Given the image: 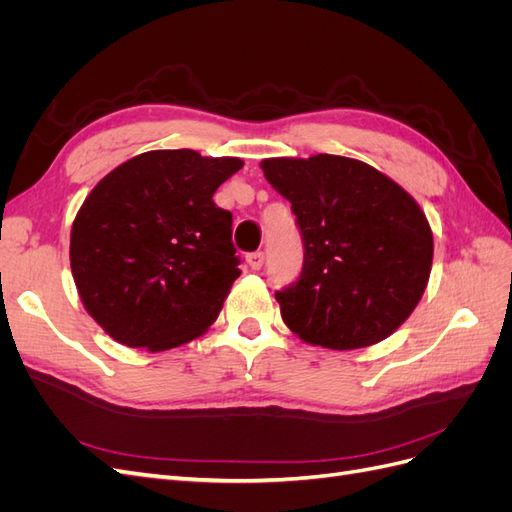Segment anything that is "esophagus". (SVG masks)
<instances>
[{
  "label": "esophagus",
  "instance_id": "34e87169",
  "mask_svg": "<svg viewBox=\"0 0 512 512\" xmlns=\"http://www.w3.org/2000/svg\"><path fill=\"white\" fill-rule=\"evenodd\" d=\"M245 260H247V265H250L254 271H258L262 265H265V252L256 250V252H252V254H247Z\"/></svg>",
  "mask_w": 512,
  "mask_h": 512
}]
</instances>
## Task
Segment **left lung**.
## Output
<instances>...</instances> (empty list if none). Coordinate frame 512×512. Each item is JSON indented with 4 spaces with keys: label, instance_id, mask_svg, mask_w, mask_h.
<instances>
[{
    "label": "left lung",
    "instance_id": "obj_1",
    "mask_svg": "<svg viewBox=\"0 0 512 512\" xmlns=\"http://www.w3.org/2000/svg\"><path fill=\"white\" fill-rule=\"evenodd\" d=\"M303 239L299 280L277 290L286 327L331 350L378 344L414 312L433 235L416 200L365 162L318 153L262 160Z\"/></svg>",
    "mask_w": 512,
    "mask_h": 512
}]
</instances>
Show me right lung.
<instances>
[{
    "mask_svg": "<svg viewBox=\"0 0 512 512\" xmlns=\"http://www.w3.org/2000/svg\"><path fill=\"white\" fill-rule=\"evenodd\" d=\"M239 158L141 153L85 198L70 267L89 316L130 348L160 352L205 333L241 275L232 213L213 203Z\"/></svg>",
    "mask_w": 512,
    "mask_h": 512,
    "instance_id": "add662e5",
    "label": "right lung"
}]
</instances>
